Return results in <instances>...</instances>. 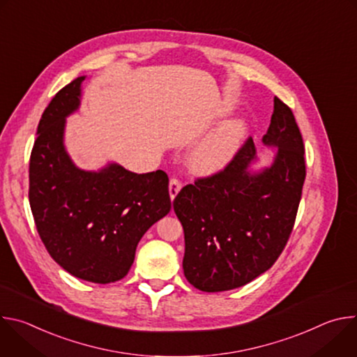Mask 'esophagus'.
I'll return each mask as SVG.
<instances>
[{"label": "esophagus", "mask_w": 357, "mask_h": 357, "mask_svg": "<svg viewBox=\"0 0 357 357\" xmlns=\"http://www.w3.org/2000/svg\"><path fill=\"white\" fill-rule=\"evenodd\" d=\"M181 188H182V183H181L179 179L172 178V179L169 181V195H171V199H174V197L178 195V192L181 190Z\"/></svg>", "instance_id": "34e87169"}]
</instances>
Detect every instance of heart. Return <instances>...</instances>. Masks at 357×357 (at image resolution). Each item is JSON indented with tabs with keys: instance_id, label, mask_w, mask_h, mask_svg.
Listing matches in <instances>:
<instances>
[{
	"instance_id": "b5f03b06",
	"label": "heart",
	"mask_w": 357,
	"mask_h": 357,
	"mask_svg": "<svg viewBox=\"0 0 357 357\" xmlns=\"http://www.w3.org/2000/svg\"><path fill=\"white\" fill-rule=\"evenodd\" d=\"M244 134L245 127L240 120L223 124L193 149L189 157L190 168L199 174H212L222 169L236 154Z\"/></svg>"
}]
</instances>
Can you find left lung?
Listing matches in <instances>:
<instances>
[{"mask_svg": "<svg viewBox=\"0 0 357 357\" xmlns=\"http://www.w3.org/2000/svg\"><path fill=\"white\" fill-rule=\"evenodd\" d=\"M263 142L278 148L271 167L250 174L256 146L248 137L225 169L183 186L174 200L183 273L200 291L248 284L273 267L291 236L307 171L301 131L278 97Z\"/></svg>", "mask_w": 357, "mask_h": 357, "instance_id": "obj_1", "label": "left lung"}]
</instances>
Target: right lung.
Here are the masks:
<instances>
[{"instance_id": "add662e5", "label": "right lung", "mask_w": 357, "mask_h": 357, "mask_svg": "<svg viewBox=\"0 0 357 357\" xmlns=\"http://www.w3.org/2000/svg\"><path fill=\"white\" fill-rule=\"evenodd\" d=\"M80 76L45 109L29 160V205L47 252L69 274L96 284L124 278L144 233L168 215L164 171L134 174L110 164L79 169L63 146L65 119L79 109Z\"/></svg>"}]
</instances>
